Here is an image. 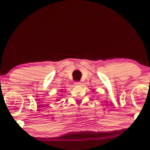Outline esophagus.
Returning a JSON list of instances; mask_svg holds the SVG:
<instances>
[{
  "label": "esophagus",
  "mask_w": 150,
  "mask_h": 150,
  "mask_svg": "<svg viewBox=\"0 0 150 150\" xmlns=\"http://www.w3.org/2000/svg\"><path fill=\"white\" fill-rule=\"evenodd\" d=\"M74 84L76 85V86H80L81 85V82H75Z\"/></svg>",
  "instance_id": "esophagus-1"
}]
</instances>
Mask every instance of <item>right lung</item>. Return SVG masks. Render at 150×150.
I'll use <instances>...</instances> for the list:
<instances>
[{
	"label": "right lung",
	"instance_id": "obj_1",
	"mask_svg": "<svg viewBox=\"0 0 150 150\" xmlns=\"http://www.w3.org/2000/svg\"><path fill=\"white\" fill-rule=\"evenodd\" d=\"M57 101H59V100H58V99H57V100H56Z\"/></svg>",
	"mask_w": 150,
	"mask_h": 150
}]
</instances>
